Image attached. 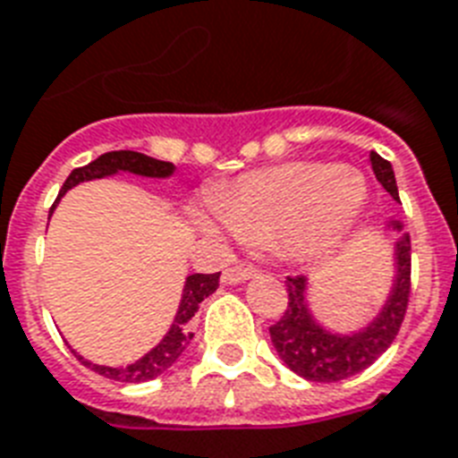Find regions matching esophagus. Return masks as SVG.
I'll return each instance as SVG.
<instances>
[{"instance_id":"1","label":"esophagus","mask_w":458,"mask_h":458,"mask_svg":"<svg viewBox=\"0 0 458 458\" xmlns=\"http://www.w3.org/2000/svg\"><path fill=\"white\" fill-rule=\"evenodd\" d=\"M257 268L250 264H240V266H230V268H225L221 276L223 285H235V283H244V280H250L257 276Z\"/></svg>"}]
</instances>
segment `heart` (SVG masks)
Wrapping results in <instances>:
<instances>
[{
  "mask_svg": "<svg viewBox=\"0 0 458 458\" xmlns=\"http://www.w3.org/2000/svg\"><path fill=\"white\" fill-rule=\"evenodd\" d=\"M366 180L347 165L294 161L251 171L214 192V211L244 242H271L309 261L337 250L366 204ZM208 233H218L204 218Z\"/></svg>",
  "mask_w": 458,
  "mask_h": 458,
  "instance_id": "obj_1",
  "label": "heart"
}]
</instances>
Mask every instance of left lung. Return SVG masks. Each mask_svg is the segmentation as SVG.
Returning <instances> with one entry per match:
<instances>
[{"label": "left lung", "instance_id": "left-lung-1", "mask_svg": "<svg viewBox=\"0 0 458 458\" xmlns=\"http://www.w3.org/2000/svg\"><path fill=\"white\" fill-rule=\"evenodd\" d=\"M370 165L377 182L390 192L392 199L399 201L397 180L390 161L370 152ZM390 225L402 233L399 221H392ZM394 257H397V278L390 300L369 327L354 335H335L320 327L306 306V278L287 276V309L283 318L268 327L273 347L287 363V369L313 383H337L369 369L390 347L402 327L409 294H411V240L406 233L399 237Z\"/></svg>", "mask_w": 458, "mask_h": 458}]
</instances>
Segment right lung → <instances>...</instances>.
Returning <instances> with one entry per match:
<instances>
[{
  "mask_svg": "<svg viewBox=\"0 0 458 458\" xmlns=\"http://www.w3.org/2000/svg\"><path fill=\"white\" fill-rule=\"evenodd\" d=\"M128 171L135 173V175H147V178H168L175 165L168 164V161H158V158L147 157V154L131 152V149H121V152H106L99 158H95L92 164L82 165V168H75L71 175L66 178L64 187L59 190V197L56 201L64 197V194L75 187L78 182H85V180L104 178V175H111V173ZM56 201L52 204V211L56 207ZM218 278L221 273H194V276H187L185 290H182V300H180V309L175 313V320H173L171 330L165 333V337L158 342L157 347L145 354L140 361L125 366V369H109V366H97V363L85 361L82 356H78L88 369H92L95 373L104 377H111V380H121V383H147V380H154L157 376H161L164 370H168L173 363L178 361L180 354L185 352L190 340H192V333H190V320L194 318V313L199 309V304L207 300L208 294L216 293L218 287Z\"/></svg>",
  "mask_w": 458,
  "mask_h": 458,
  "instance_id": "add662e5",
  "label": "right lung"
}]
</instances>
